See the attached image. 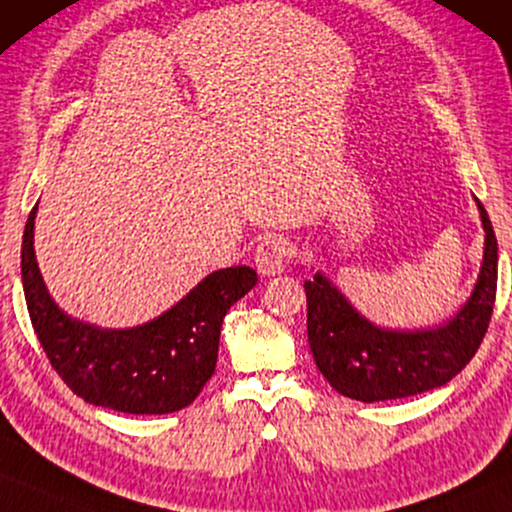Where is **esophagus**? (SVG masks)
<instances>
[{
  "label": "esophagus",
  "instance_id": "1",
  "mask_svg": "<svg viewBox=\"0 0 512 512\" xmlns=\"http://www.w3.org/2000/svg\"><path fill=\"white\" fill-rule=\"evenodd\" d=\"M292 257V243L290 239L280 234H269L259 241L255 250V264L262 276H276L283 271L287 259Z\"/></svg>",
  "mask_w": 512,
  "mask_h": 512
}]
</instances>
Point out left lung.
I'll return each instance as SVG.
<instances>
[{
  "label": "left lung",
  "instance_id": "1",
  "mask_svg": "<svg viewBox=\"0 0 512 512\" xmlns=\"http://www.w3.org/2000/svg\"><path fill=\"white\" fill-rule=\"evenodd\" d=\"M485 257L469 304L448 325L387 331L366 322L322 273L306 280V327L315 364L338 394L364 403L413 397L450 383L478 352L496 299L499 246L485 206Z\"/></svg>",
  "mask_w": 512,
  "mask_h": 512
}]
</instances>
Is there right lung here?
<instances>
[{
	"instance_id": "add662e5",
	"label": "right lung",
	"mask_w": 512,
	"mask_h": 512,
	"mask_svg": "<svg viewBox=\"0 0 512 512\" xmlns=\"http://www.w3.org/2000/svg\"><path fill=\"white\" fill-rule=\"evenodd\" d=\"M30 211L20 250L27 313L48 362L76 397L132 415H164L197 399L218 362L222 320L257 283L250 266L220 269L148 325L97 329L50 299L34 257Z\"/></svg>"
}]
</instances>
